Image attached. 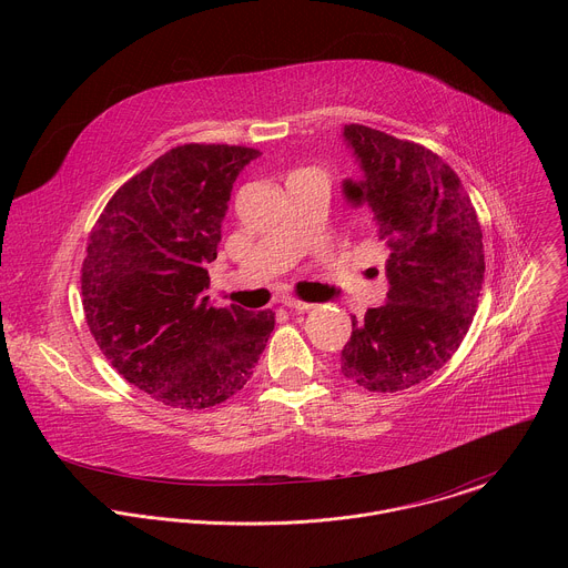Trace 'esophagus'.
I'll use <instances>...</instances> for the list:
<instances>
[{"label":"esophagus","mask_w":568,"mask_h":568,"mask_svg":"<svg viewBox=\"0 0 568 568\" xmlns=\"http://www.w3.org/2000/svg\"><path fill=\"white\" fill-rule=\"evenodd\" d=\"M283 303H285V307H290L294 312H307L312 307V303H305V301H298V298H285Z\"/></svg>","instance_id":"34e87169"}]
</instances>
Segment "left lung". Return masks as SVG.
<instances>
[{
    "label": "left lung",
    "mask_w": 568,
    "mask_h": 568,
    "mask_svg": "<svg viewBox=\"0 0 568 568\" xmlns=\"http://www.w3.org/2000/svg\"><path fill=\"white\" fill-rule=\"evenodd\" d=\"M364 178L344 182L386 242V303L353 316L342 373L377 393L420 384L456 353L483 285V233L458 175L432 150L366 125H344Z\"/></svg>",
    "instance_id": "8db88e82"
}]
</instances>
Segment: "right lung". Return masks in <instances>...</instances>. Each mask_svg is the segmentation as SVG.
I'll list each match as a JSON object with an SVG mask.
<instances>
[{
    "instance_id": "obj_1",
    "label": "right lung",
    "mask_w": 568,
    "mask_h": 568,
    "mask_svg": "<svg viewBox=\"0 0 568 568\" xmlns=\"http://www.w3.org/2000/svg\"><path fill=\"white\" fill-rule=\"evenodd\" d=\"M261 152L186 143L125 182L101 213L83 263L88 326L112 366L178 409H206L254 375L274 312L215 307L217 258L235 178Z\"/></svg>"
}]
</instances>
